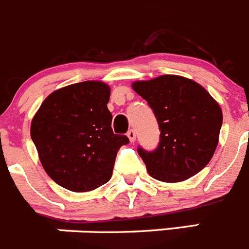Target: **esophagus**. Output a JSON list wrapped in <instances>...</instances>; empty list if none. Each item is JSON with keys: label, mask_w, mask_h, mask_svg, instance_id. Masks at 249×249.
Listing matches in <instances>:
<instances>
[{"label": "esophagus", "mask_w": 249, "mask_h": 249, "mask_svg": "<svg viewBox=\"0 0 249 249\" xmlns=\"http://www.w3.org/2000/svg\"><path fill=\"white\" fill-rule=\"evenodd\" d=\"M127 137H128L131 142H134V141H136V132H134L133 129H129L128 133H127Z\"/></svg>", "instance_id": "34e87169"}]
</instances>
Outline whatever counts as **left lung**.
<instances>
[{
    "label": "left lung",
    "mask_w": 249,
    "mask_h": 249,
    "mask_svg": "<svg viewBox=\"0 0 249 249\" xmlns=\"http://www.w3.org/2000/svg\"><path fill=\"white\" fill-rule=\"evenodd\" d=\"M132 89L148 102L160 131L156 150L138 148L148 174L164 182H179L204 169L222 126V109L209 91L179 75L134 81Z\"/></svg>",
    "instance_id": "1"
}]
</instances>
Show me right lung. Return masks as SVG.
I'll list each match as a JSON object with an SVG mask.
<instances>
[{"mask_svg": "<svg viewBox=\"0 0 249 249\" xmlns=\"http://www.w3.org/2000/svg\"><path fill=\"white\" fill-rule=\"evenodd\" d=\"M111 89L83 81L53 91L31 123L38 157L58 185L74 193L97 189L111 179L117 150L129 140L115 134L107 108Z\"/></svg>", "mask_w": 249, "mask_h": 249, "instance_id": "1", "label": "right lung"}]
</instances>
